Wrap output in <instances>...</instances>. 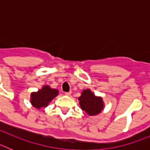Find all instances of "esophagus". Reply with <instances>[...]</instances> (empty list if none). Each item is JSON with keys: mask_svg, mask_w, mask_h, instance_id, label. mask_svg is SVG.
I'll list each match as a JSON object with an SVG mask.
<instances>
[{"mask_svg": "<svg viewBox=\"0 0 150 150\" xmlns=\"http://www.w3.org/2000/svg\"><path fill=\"white\" fill-rule=\"evenodd\" d=\"M71 93H72L71 91H68V92H65V95H67V96H70L71 95Z\"/></svg>", "mask_w": 150, "mask_h": 150, "instance_id": "esophagus-1", "label": "esophagus"}]
</instances>
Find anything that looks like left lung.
<instances>
[{
	"instance_id": "1",
	"label": "left lung",
	"mask_w": 150,
	"mask_h": 150,
	"mask_svg": "<svg viewBox=\"0 0 150 150\" xmlns=\"http://www.w3.org/2000/svg\"><path fill=\"white\" fill-rule=\"evenodd\" d=\"M78 100L81 109L90 116L99 114L104 109L102 97L96 96L89 88L83 90Z\"/></svg>"
}]
</instances>
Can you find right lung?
<instances>
[{"label":"right lung","instance_id":"1","mask_svg":"<svg viewBox=\"0 0 150 150\" xmlns=\"http://www.w3.org/2000/svg\"><path fill=\"white\" fill-rule=\"evenodd\" d=\"M59 90L56 88H51L49 85H44L38 91L30 93V104L38 110L42 107H46L55 97L59 95Z\"/></svg>","mask_w":150,"mask_h":150}]
</instances>
